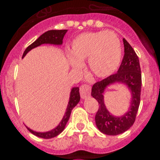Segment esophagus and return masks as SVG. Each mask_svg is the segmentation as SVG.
Listing matches in <instances>:
<instances>
[{"mask_svg": "<svg viewBox=\"0 0 160 160\" xmlns=\"http://www.w3.org/2000/svg\"><path fill=\"white\" fill-rule=\"evenodd\" d=\"M90 85H82L80 88V97L82 99H86L90 95Z\"/></svg>", "mask_w": 160, "mask_h": 160, "instance_id": "obj_1", "label": "esophagus"}]
</instances>
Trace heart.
<instances>
[{"instance_id":"obj_1","label":"heart","mask_w":160,"mask_h":160,"mask_svg":"<svg viewBox=\"0 0 160 160\" xmlns=\"http://www.w3.org/2000/svg\"><path fill=\"white\" fill-rule=\"evenodd\" d=\"M68 60L75 70L82 68L88 59V66L96 77L105 78L119 68L122 57V45L119 36L113 31L85 32L71 42Z\"/></svg>"}]
</instances>
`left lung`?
Returning <instances> with one entry per match:
<instances>
[{"mask_svg": "<svg viewBox=\"0 0 160 160\" xmlns=\"http://www.w3.org/2000/svg\"><path fill=\"white\" fill-rule=\"evenodd\" d=\"M123 42L124 55L117 73L94 84L91 90V96L99 103V109L95 118V124L99 130L107 135H117L128 130L135 121L140 103L142 79L139 57L125 39H123ZM114 82L126 84L132 96L129 110L119 117L112 116L106 109L103 101L104 90L107 86Z\"/></svg>", "mask_w": 160, "mask_h": 160, "instance_id": "1", "label": "left lung"}]
</instances>
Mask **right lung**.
Instances as JSON below:
<instances>
[{
  "instance_id": "right-lung-1",
  "label": "right lung",
  "mask_w": 160,
  "mask_h": 160,
  "mask_svg": "<svg viewBox=\"0 0 160 160\" xmlns=\"http://www.w3.org/2000/svg\"><path fill=\"white\" fill-rule=\"evenodd\" d=\"M67 32V30H51L48 31L42 34L40 37H39L36 41H35L33 43L30 45V46L26 49V51H24L22 58L25 57V55L28 53L29 51H31L32 49L36 48L37 46H41L42 44H53V45H61L63 42V38L65 36V33ZM79 87H74L70 91V100L68 103L67 108H66V111L65 113V115L63 116L61 121L60 124H58L55 129H51L50 131L47 132H36L31 129L28 127H26L29 131L31 132V134L36 135L40 138H43V139H51L54 137L57 136L58 134H60L61 132L64 130L65 125L67 124L68 120L70 119V114H71V110L73 108L77 105L80 100V92H79Z\"/></svg>"
}]
</instances>
